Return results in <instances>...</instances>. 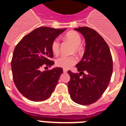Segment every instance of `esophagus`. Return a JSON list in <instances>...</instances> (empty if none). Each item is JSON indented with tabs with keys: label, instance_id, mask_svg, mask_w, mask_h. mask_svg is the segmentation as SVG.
<instances>
[{
	"label": "esophagus",
	"instance_id": "obj_1",
	"mask_svg": "<svg viewBox=\"0 0 126 126\" xmlns=\"http://www.w3.org/2000/svg\"><path fill=\"white\" fill-rule=\"evenodd\" d=\"M63 72H64V73H66V72H68V70H66V69H63Z\"/></svg>",
	"mask_w": 126,
	"mask_h": 126
}]
</instances>
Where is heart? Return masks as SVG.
Returning a JSON list of instances; mask_svg holds the SVG:
<instances>
[{"instance_id": "obj_1", "label": "heart", "mask_w": 126, "mask_h": 126, "mask_svg": "<svg viewBox=\"0 0 126 126\" xmlns=\"http://www.w3.org/2000/svg\"><path fill=\"white\" fill-rule=\"evenodd\" d=\"M64 39L70 42L73 45L72 53H76L80 54L82 52V47L81 46V38L80 35L76 32L71 31L68 32L64 35ZM51 50L54 55H57L60 50V43L58 39H56L52 41L51 44ZM78 62V58L75 56H60L55 61V64L58 67L68 69L74 66Z\"/></svg>"}]
</instances>
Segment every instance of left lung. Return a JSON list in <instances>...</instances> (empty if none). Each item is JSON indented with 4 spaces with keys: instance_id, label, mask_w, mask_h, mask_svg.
I'll use <instances>...</instances> for the list:
<instances>
[{
    "instance_id": "obj_1",
    "label": "left lung",
    "mask_w": 126,
    "mask_h": 126,
    "mask_svg": "<svg viewBox=\"0 0 126 126\" xmlns=\"http://www.w3.org/2000/svg\"><path fill=\"white\" fill-rule=\"evenodd\" d=\"M74 30L82 34L86 44L83 56L76 66L80 73L68 70V91L74 102L89 105L95 103L109 85L112 74V58L107 43L95 30L87 27Z\"/></svg>"
}]
</instances>
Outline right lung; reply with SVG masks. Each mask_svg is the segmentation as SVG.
I'll use <instances>...</instances> for the list:
<instances>
[{"instance_id":"add662e5","label":"right lung","mask_w":126,"mask_h":126,"mask_svg":"<svg viewBox=\"0 0 126 126\" xmlns=\"http://www.w3.org/2000/svg\"><path fill=\"white\" fill-rule=\"evenodd\" d=\"M66 29L41 27L23 37L16 46L11 66L14 82L19 93L32 101H42L52 94L63 73L56 67L42 72L43 66L54 64L52 41Z\"/></svg>"}]
</instances>
